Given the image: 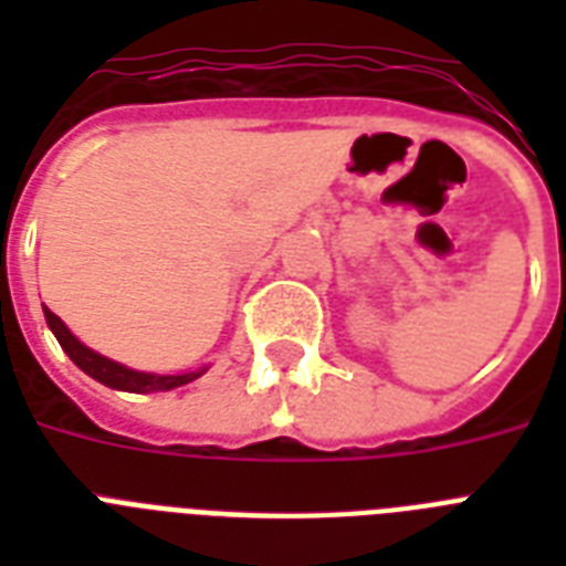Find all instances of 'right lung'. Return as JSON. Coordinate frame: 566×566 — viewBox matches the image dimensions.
I'll return each instance as SVG.
<instances>
[{"label": "right lung", "mask_w": 566, "mask_h": 566, "mask_svg": "<svg viewBox=\"0 0 566 566\" xmlns=\"http://www.w3.org/2000/svg\"><path fill=\"white\" fill-rule=\"evenodd\" d=\"M46 314V323L52 328V335L57 337V344L64 349L73 364L78 370H84L91 378L102 381V385L114 387V390H128V394H158V390H172V387H181L193 381V378L202 376L205 370H196V373H181V376H155V373H140V370H128L123 364L111 361L105 355L93 353L87 346L78 340V337L70 332V328L61 323L57 314H52L49 308H43Z\"/></svg>", "instance_id": "right-lung-1"}]
</instances>
